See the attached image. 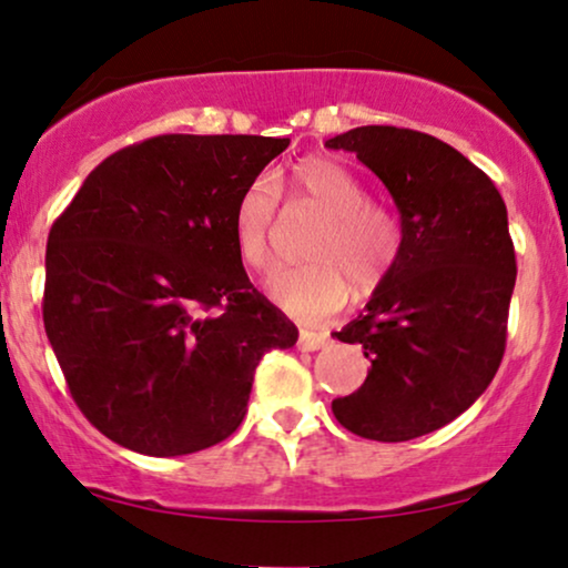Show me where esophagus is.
<instances>
[{
	"mask_svg": "<svg viewBox=\"0 0 568 568\" xmlns=\"http://www.w3.org/2000/svg\"><path fill=\"white\" fill-rule=\"evenodd\" d=\"M329 335L327 333H314V329H301L298 335V348L301 351H320L329 346Z\"/></svg>",
	"mask_w": 568,
	"mask_h": 568,
	"instance_id": "34e87169",
	"label": "esophagus"
}]
</instances>
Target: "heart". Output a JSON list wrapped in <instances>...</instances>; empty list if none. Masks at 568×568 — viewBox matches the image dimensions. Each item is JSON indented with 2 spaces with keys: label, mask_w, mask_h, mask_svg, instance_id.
<instances>
[{
  "label": "heart",
  "mask_w": 568,
  "mask_h": 568,
  "mask_svg": "<svg viewBox=\"0 0 568 568\" xmlns=\"http://www.w3.org/2000/svg\"><path fill=\"white\" fill-rule=\"evenodd\" d=\"M288 201L322 214V225L306 246L312 264L275 272L267 296L301 320H322L346 306L351 283L372 293L398 262V214L387 204L367 199L354 172L327 156H306L288 175ZM275 185L260 178L241 193L233 214V239L241 260L254 270L270 267L275 231Z\"/></svg>",
  "instance_id": "obj_1"
}]
</instances>
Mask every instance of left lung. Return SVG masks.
<instances>
[{
	"label": "left lung",
	"instance_id": "8db88e82",
	"mask_svg": "<svg viewBox=\"0 0 568 568\" xmlns=\"http://www.w3.org/2000/svg\"><path fill=\"white\" fill-rule=\"evenodd\" d=\"M325 146L375 172L404 231L364 314L335 333L358 343L372 369L333 400V414L369 440H414L464 414L500 367L516 283L506 204L477 164L435 135L364 125Z\"/></svg>",
	"mask_w": 568,
	"mask_h": 568
}]
</instances>
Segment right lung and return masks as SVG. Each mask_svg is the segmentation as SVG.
I'll use <instances>...</instances> for the list:
<instances>
[{
  "mask_svg": "<svg viewBox=\"0 0 568 568\" xmlns=\"http://www.w3.org/2000/svg\"><path fill=\"white\" fill-rule=\"evenodd\" d=\"M267 135H154L91 170L49 231L44 327L99 433L146 456L231 437L260 358L298 341L251 285L241 193L288 149Z\"/></svg>",
  "mask_w": 568,
  "mask_h": 568,
  "instance_id": "obj_1",
  "label": "right lung"
}]
</instances>
